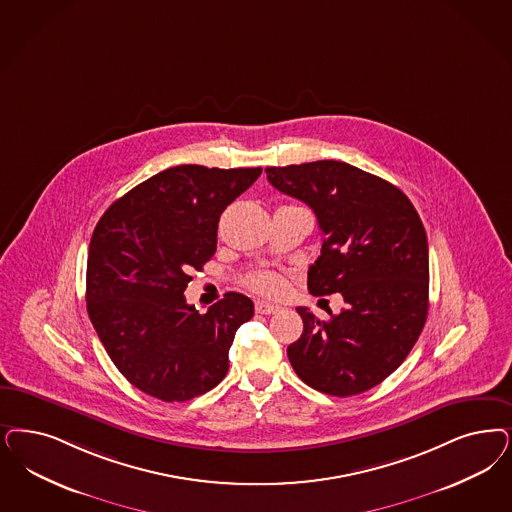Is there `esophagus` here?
<instances>
[{
  "label": "esophagus",
  "mask_w": 512,
  "mask_h": 512,
  "mask_svg": "<svg viewBox=\"0 0 512 512\" xmlns=\"http://www.w3.org/2000/svg\"><path fill=\"white\" fill-rule=\"evenodd\" d=\"M280 310V306H276V304H270V302H265V300H257L255 302V312L257 314H276Z\"/></svg>",
  "instance_id": "esophagus-1"
}]
</instances>
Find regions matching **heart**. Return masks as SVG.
Instances as JSON below:
<instances>
[{
  "instance_id": "b5f03b06",
  "label": "heart",
  "mask_w": 512,
  "mask_h": 512,
  "mask_svg": "<svg viewBox=\"0 0 512 512\" xmlns=\"http://www.w3.org/2000/svg\"><path fill=\"white\" fill-rule=\"evenodd\" d=\"M249 287L259 291V293H265V295H278L283 291V278L278 272H272V270H261V272H255L253 276H249Z\"/></svg>"
}]
</instances>
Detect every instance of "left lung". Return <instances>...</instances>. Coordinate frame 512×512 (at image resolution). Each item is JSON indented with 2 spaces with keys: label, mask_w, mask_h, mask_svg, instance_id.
<instances>
[{
  "label": "left lung",
  "mask_w": 512,
  "mask_h": 512,
  "mask_svg": "<svg viewBox=\"0 0 512 512\" xmlns=\"http://www.w3.org/2000/svg\"><path fill=\"white\" fill-rule=\"evenodd\" d=\"M283 194L318 217L321 255L308 270L312 295L346 306L321 321L297 308L304 331L287 348L310 388L350 397L395 371L422 333L429 308V249L422 219L401 189L338 160L266 168Z\"/></svg>",
  "instance_id": "1"
}]
</instances>
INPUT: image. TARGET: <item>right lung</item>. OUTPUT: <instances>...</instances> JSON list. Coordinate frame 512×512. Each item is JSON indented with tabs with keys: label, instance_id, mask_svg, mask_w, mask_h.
<instances>
[{
	"label": "right lung",
	"instance_id": "right-lung-1",
	"mask_svg": "<svg viewBox=\"0 0 512 512\" xmlns=\"http://www.w3.org/2000/svg\"><path fill=\"white\" fill-rule=\"evenodd\" d=\"M261 168L181 164L115 200L92 232L87 310L124 378L166 403L215 388L229 350L253 318L246 295L227 293L206 314L183 297L191 270L217 247L221 213L261 176Z\"/></svg>",
	"mask_w": 512,
	"mask_h": 512
}]
</instances>
